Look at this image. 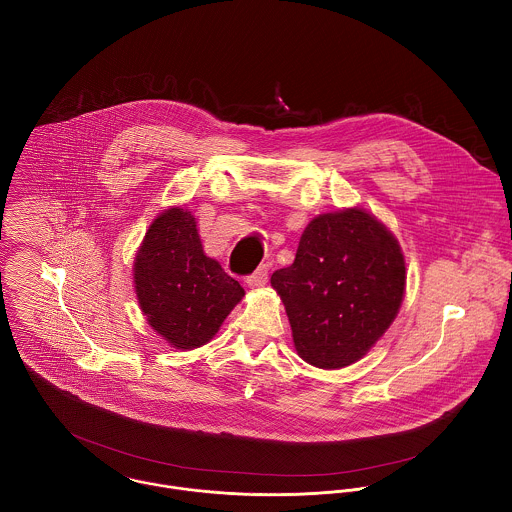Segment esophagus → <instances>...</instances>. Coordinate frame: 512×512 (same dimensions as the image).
Here are the masks:
<instances>
[{
	"mask_svg": "<svg viewBox=\"0 0 512 512\" xmlns=\"http://www.w3.org/2000/svg\"><path fill=\"white\" fill-rule=\"evenodd\" d=\"M268 282V266H260L252 276L246 278V286L252 288V290H258V288H264Z\"/></svg>",
	"mask_w": 512,
	"mask_h": 512,
	"instance_id": "1",
	"label": "esophagus"
}]
</instances>
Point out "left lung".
Listing matches in <instances>:
<instances>
[{
	"mask_svg": "<svg viewBox=\"0 0 512 512\" xmlns=\"http://www.w3.org/2000/svg\"><path fill=\"white\" fill-rule=\"evenodd\" d=\"M293 347L317 368L361 361L396 319L406 260L396 236L361 207L311 220L292 266L272 274Z\"/></svg>",
	"mask_w": 512,
	"mask_h": 512,
	"instance_id": "8db88e82",
	"label": "left lung"
}]
</instances>
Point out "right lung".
I'll list each match as a JSON object with an SVG mask.
<instances>
[{"instance_id": "1", "label": "right lung", "mask_w": 512, "mask_h": 512, "mask_svg": "<svg viewBox=\"0 0 512 512\" xmlns=\"http://www.w3.org/2000/svg\"><path fill=\"white\" fill-rule=\"evenodd\" d=\"M134 288L147 325L179 351L207 345L244 297L205 254L197 220L183 207H169L149 224L134 260Z\"/></svg>"}]
</instances>
